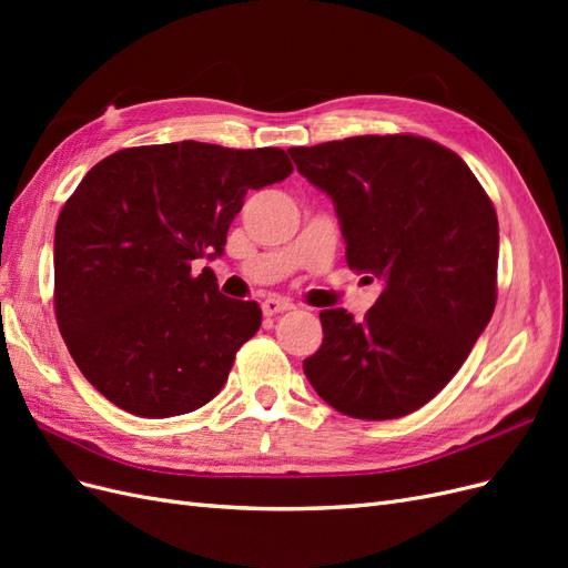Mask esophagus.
Returning <instances> with one entry per match:
<instances>
[{
    "label": "esophagus",
    "mask_w": 568,
    "mask_h": 568,
    "mask_svg": "<svg viewBox=\"0 0 568 568\" xmlns=\"http://www.w3.org/2000/svg\"><path fill=\"white\" fill-rule=\"evenodd\" d=\"M286 311H294V303H288V301L277 298V296H272V298H265V301H263V313H265L267 317L286 313Z\"/></svg>",
    "instance_id": "obj_1"
}]
</instances>
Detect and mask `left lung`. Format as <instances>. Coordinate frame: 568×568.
Masks as SVG:
<instances>
[{
	"label": "left lung",
	"mask_w": 568,
	"mask_h": 568,
	"mask_svg": "<svg viewBox=\"0 0 568 568\" xmlns=\"http://www.w3.org/2000/svg\"><path fill=\"white\" fill-rule=\"evenodd\" d=\"M288 153L334 201L348 267L384 280L363 322L343 307L320 313L324 338L303 372L341 415L405 417L445 388L493 317V201L455 151L415 134Z\"/></svg>",
	"instance_id": "1"
}]
</instances>
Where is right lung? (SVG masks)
Returning <instances> with one entry per match:
<instances>
[{
	"instance_id": "obj_1",
	"label": "right lung",
	"mask_w": 568,
	"mask_h": 568,
	"mask_svg": "<svg viewBox=\"0 0 568 568\" xmlns=\"http://www.w3.org/2000/svg\"><path fill=\"white\" fill-rule=\"evenodd\" d=\"M291 173L282 149L203 142L111 153L65 201L54 234V311L75 365L146 419L186 415L225 386L261 305L222 296L196 257L225 251L251 189Z\"/></svg>"
}]
</instances>
